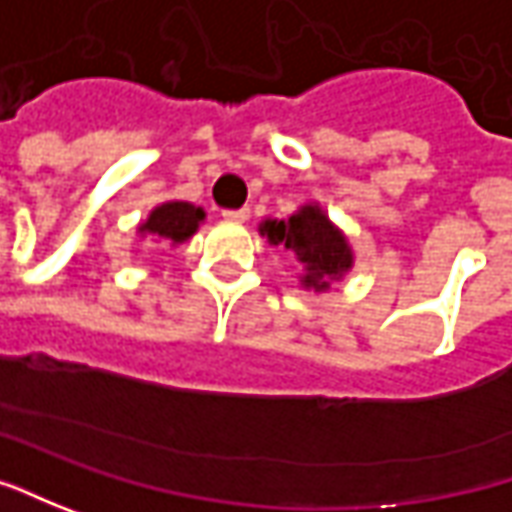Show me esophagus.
Returning <instances> with one entry per match:
<instances>
[{"label": "esophagus", "mask_w": 512, "mask_h": 512, "mask_svg": "<svg viewBox=\"0 0 512 512\" xmlns=\"http://www.w3.org/2000/svg\"><path fill=\"white\" fill-rule=\"evenodd\" d=\"M223 221L246 223L249 221V209H226V212H223Z\"/></svg>", "instance_id": "obj_1"}]
</instances>
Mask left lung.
Instances as JSON below:
<instances>
[{
  "mask_svg": "<svg viewBox=\"0 0 512 512\" xmlns=\"http://www.w3.org/2000/svg\"><path fill=\"white\" fill-rule=\"evenodd\" d=\"M260 235L272 246H283L300 263V286L314 294L331 291V283H340L354 269L351 240L317 201H306L289 218H263Z\"/></svg>",
  "mask_w": 512,
  "mask_h": 512,
  "instance_id": "obj_1",
  "label": "left lung"
}]
</instances>
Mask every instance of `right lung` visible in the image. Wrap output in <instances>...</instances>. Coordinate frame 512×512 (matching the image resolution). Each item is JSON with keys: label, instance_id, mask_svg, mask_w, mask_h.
I'll return each mask as SVG.
<instances>
[{"label": "right lung", "instance_id": "right-lung-1", "mask_svg": "<svg viewBox=\"0 0 512 512\" xmlns=\"http://www.w3.org/2000/svg\"><path fill=\"white\" fill-rule=\"evenodd\" d=\"M203 221H206L203 206H195L189 201H164L152 206L150 215L138 223L135 235L175 249V246H181L192 238L201 229Z\"/></svg>", "mask_w": 512, "mask_h": 512}]
</instances>
